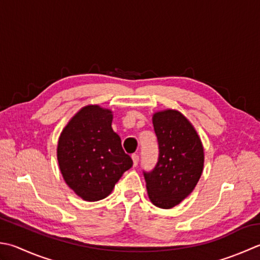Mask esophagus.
Here are the masks:
<instances>
[{"label": "esophagus", "instance_id": "obj_1", "mask_svg": "<svg viewBox=\"0 0 260 260\" xmlns=\"http://www.w3.org/2000/svg\"><path fill=\"white\" fill-rule=\"evenodd\" d=\"M132 160H133V166L136 167L139 165V160H140V156L137 154H132Z\"/></svg>", "mask_w": 260, "mask_h": 260}]
</instances>
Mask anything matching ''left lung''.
I'll use <instances>...</instances> for the list:
<instances>
[{
	"label": "left lung",
	"mask_w": 260,
	"mask_h": 260,
	"mask_svg": "<svg viewBox=\"0 0 260 260\" xmlns=\"http://www.w3.org/2000/svg\"><path fill=\"white\" fill-rule=\"evenodd\" d=\"M152 121L159 155L153 169L143 170V176L150 201L168 210L195 188L204 166V150L195 128L179 111H160Z\"/></svg>",
	"instance_id": "left-lung-1"
}]
</instances>
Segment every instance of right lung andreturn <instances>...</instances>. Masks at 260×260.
<instances>
[{"label":"right lung","mask_w":260,"mask_h":260,"mask_svg":"<svg viewBox=\"0 0 260 260\" xmlns=\"http://www.w3.org/2000/svg\"><path fill=\"white\" fill-rule=\"evenodd\" d=\"M113 114L99 106H86L59 136L57 160L66 184L88 202L100 201L133 166L111 128Z\"/></svg>","instance_id":"right-lung-1"}]
</instances>
